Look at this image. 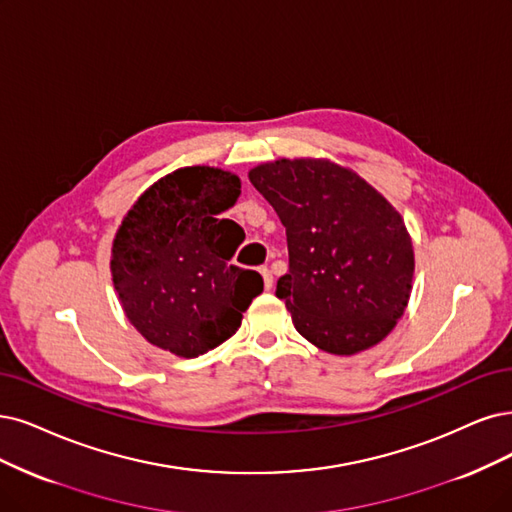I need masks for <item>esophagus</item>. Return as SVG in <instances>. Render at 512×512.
Wrapping results in <instances>:
<instances>
[{"label": "esophagus", "mask_w": 512, "mask_h": 512, "mask_svg": "<svg viewBox=\"0 0 512 512\" xmlns=\"http://www.w3.org/2000/svg\"><path fill=\"white\" fill-rule=\"evenodd\" d=\"M259 272H261V276H263V285H266V289L270 291L272 289V285H274V276H272V272H270V268H259Z\"/></svg>", "instance_id": "34e87169"}]
</instances>
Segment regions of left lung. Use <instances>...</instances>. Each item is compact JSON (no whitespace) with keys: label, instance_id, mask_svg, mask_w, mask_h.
<instances>
[{"label":"left lung","instance_id":"1","mask_svg":"<svg viewBox=\"0 0 512 512\" xmlns=\"http://www.w3.org/2000/svg\"><path fill=\"white\" fill-rule=\"evenodd\" d=\"M249 179L287 230L289 272L276 295L295 329L339 356L382 342L411 293L403 217L365 179L327 160H276Z\"/></svg>","mask_w":512,"mask_h":512}]
</instances>
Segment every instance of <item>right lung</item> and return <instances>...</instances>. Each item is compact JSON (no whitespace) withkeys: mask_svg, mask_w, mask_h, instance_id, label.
<instances>
[{"mask_svg":"<svg viewBox=\"0 0 512 512\" xmlns=\"http://www.w3.org/2000/svg\"><path fill=\"white\" fill-rule=\"evenodd\" d=\"M240 179L187 166L151 185L124 217L111 276L132 325L162 350L196 358L230 339L263 291L255 270L230 266L244 230L221 213Z\"/></svg>","mask_w":512,"mask_h":512,"instance_id":"add662e5","label":"right lung"}]
</instances>
